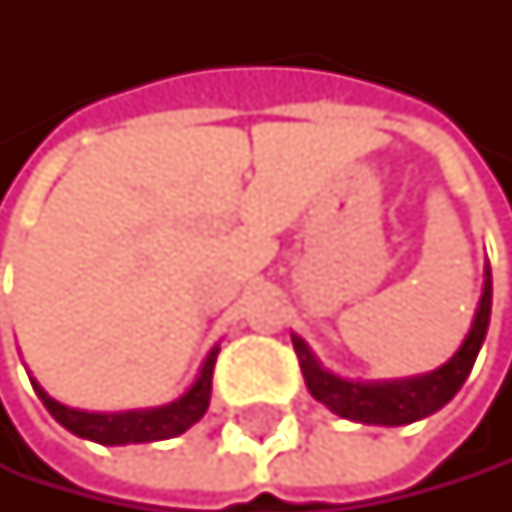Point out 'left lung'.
I'll use <instances>...</instances> for the list:
<instances>
[{
  "label": "left lung",
  "mask_w": 512,
  "mask_h": 512,
  "mask_svg": "<svg viewBox=\"0 0 512 512\" xmlns=\"http://www.w3.org/2000/svg\"><path fill=\"white\" fill-rule=\"evenodd\" d=\"M488 316H491V270L485 273L479 310H476V319L470 325V334L464 338L461 350L442 368L430 371V375H421V378H408V381H384V384L341 381L316 362V356L310 353V347L301 338H291V341H294V353H298V362L304 371L307 390L313 393L316 402L328 405L334 415H341L347 421L399 427V424H411V421H421V418L433 415V411H439L464 387L470 368L479 356V347L485 341Z\"/></svg>",
  "instance_id": "left-lung-1"
}]
</instances>
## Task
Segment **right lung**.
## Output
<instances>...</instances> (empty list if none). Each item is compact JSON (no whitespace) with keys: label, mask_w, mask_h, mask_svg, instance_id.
<instances>
[{"label":"right lung","mask_w":512,"mask_h":512,"mask_svg":"<svg viewBox=\"0 0 512 512\" xmlns=\"http://www.w3.org/2000/svg\"><path fill=\"white\" fill-rule=\"evenodd\" d=\"M214 362H218V347L205 356V365L199 371L196 384L171 405L162 408H144V411H122V415H94V411H76L61 402H54L36 381L33 390L39 393L42 405L51 411V418L67 427L70 433L101 442V445H128V442H159L181 436L190 430L211 402V375H214Z\"/></svg>","instance_id":"add662e5"}]
</instances>
